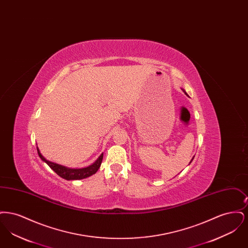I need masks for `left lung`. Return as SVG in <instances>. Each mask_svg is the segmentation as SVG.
I'll list each match as a JSON object with an SVG mask.
<instances>
[{
	"instance_id": "left-lung-1",
	"label": "left lung",
	"mask_w": 248,
	"mask_h": 248,
	"mask_svg": "<svg viewBox=\"0 0 248 248\" xmlns=\"http://www.w3.org/2000/svg\"><path fill=\"white\" fill-rule=\"evenodd\" d=\"M182 91H183V92H184V93H185V94H187V95H188V94H187V93H186V91H185V90H184V89H182ZM188 96H189V95H188ZM193 158H194V157H193ZM193 158H192V159H191V161H190V162H189V164H190V163H191V162H192V160H193Z\"/></svg>"
}]
</instances>
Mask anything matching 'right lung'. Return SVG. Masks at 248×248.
Segmentation results:
<instances>
[{"mask_svg": "<svg viewBox=\"0 0 248 248\" xmlns=\"http://www.w3.org/2000/svg\"><path fill=\"white\" fill-rule=\"evenodd\" d=\"M37 152L39 154V157L45 163H46L53 171H55L59 177L64 178V179H67V180L83 179V178H86V177L94 175L99 169L101 163H102V159H103V154H101V155L96 159V161H94V164H92L89 166H86L83 168H69L64 165H59V164H56V163H53V162H50L46 160L40 153V150L38 147H37Z\"/></svg>", "mask_w": 248, "mask_h": 248, "instance_id": "add662e5", "label": "right lung"}]
</instances>
